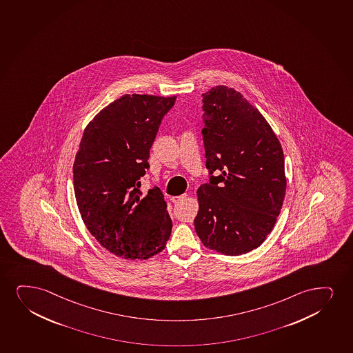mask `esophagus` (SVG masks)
Returning <instances> with one entry per match:
<instances>
[{
	"label": "esophagus",
	"instance_id": "obj_1",
	"mask_svg": "<svg viewBox=\"0 0 353 353\" xmlns=\"http://www.w3.org/2000/svg\"><path fill=\"white\" fill-rule=\"evenodd\" d=\"M187 194H183V195L181 196H172V197H171V201H172L174 203H181L183 201L187 200Z\"/></svg>",
	"mask_w": 353,
	"mask_h": 353
}]
</instances>
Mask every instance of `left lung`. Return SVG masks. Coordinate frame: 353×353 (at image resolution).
Listing matches in <instances>:
<instances>
[{"instance_id": "1", "label": "left lung", "mask_w": 353, "mask_h": 353, "mask_svg": "<svg viewBox=\"0 0 353 353\" xmlns=\"http://www.w3.org/2000/svg\"><path fill=\"white\" fill-rule=\"evenodd\" d=\"M202 96L210 177L197 190L194 225L205 248L240 256L263 244L281 213L283 150L261 112L233 88L216 85Z\"/></svg>"}]
</instances>
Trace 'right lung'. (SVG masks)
<instances>
[{
  "label": "right lung",
  "instance_id": "1",
  "mask_svg": "<svg viewBox=\"0 0 353 353\" xmlns=\"http://www.w3.org/2000/svg\"><path fill=\"white\" fill-rule=\"evenodd\" d=\"M176 96L126 94L88 123L74 163V189L88 231L109 252L148 259L172 228L161 189L140 192L150 148Z\"/></svg>",
  "mask_w": 353,
  "mask_h": 353
}]
</instances>
